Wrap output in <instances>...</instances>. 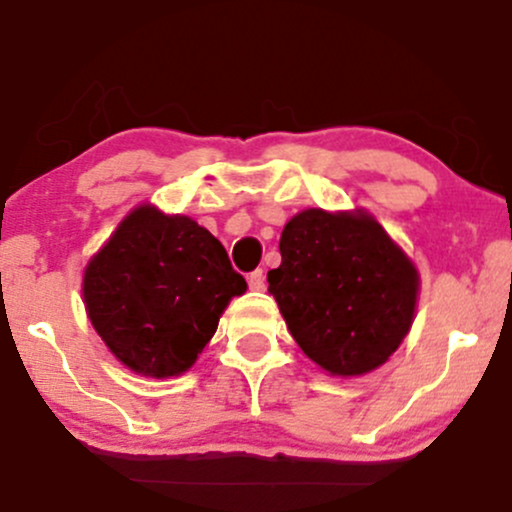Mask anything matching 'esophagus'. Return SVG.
I'll use <instances>...</instances> for the list:
<instances>
[{
    "mask_svg": "<svg viewBox=\"0 0 512 512\" xmlns=\"http://www.w3.org/2000/svg\"><path fill=\"white\" fill-rule=\"evenodd\" d=\"M248 284H250L252 291H264V272H262V269H255V272L248 276Z\"/></svg>",
    "mask_w": 512,
    "mask_h": 512,
    "instance_id": "1",
    "label": "esophagus"
}]
</instances>
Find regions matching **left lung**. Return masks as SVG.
Segmentation results:
<instances>
[{
    "instance_id": "8db88e82",
    "label": "left lung",
    "mask_w": 512,
    "mask_h": 512,
    "mask_svg": "<svg viewBox=\"0 0 512 512\" xmlns=\"http://www.w3.org/2000/svg\"><path fill=\"white\" fill-rule=\"evenodd\" d=\"M279 252L269 293L305 356L349 378L395 354L414 320L419 272L373 216L305 209L284 226Z\"/></svg>"
}]
</instances>
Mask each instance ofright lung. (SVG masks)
Segmentation results:
<instances>
[{"instance_id": "1", "label": "right lung", "mask_w": 512, "mask_h": 512, "mask_svg": "<svg viewBox=\"0 0 512 512\" xmlns=\"http://www.w3.org/2000/svg\"><path fill=\"white\" fill-rule=\"evenodd\" d=\"M248 284L226 248L190 216L142 204L88 262L91 325L129 370L185 373L214 337L219 317Z\"/></svg>"}]
</instances>
